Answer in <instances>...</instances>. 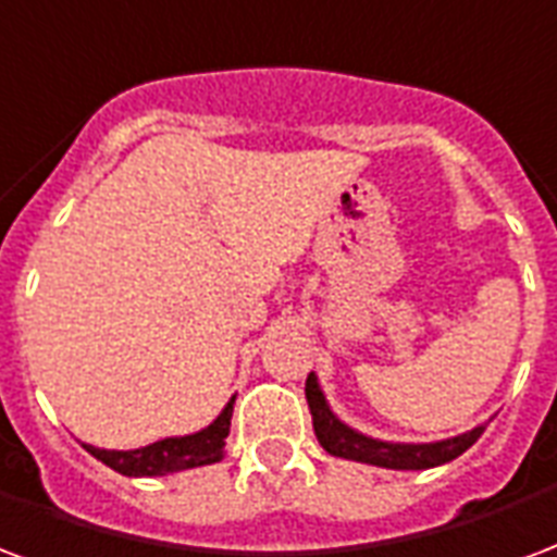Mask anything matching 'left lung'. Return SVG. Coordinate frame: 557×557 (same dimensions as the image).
Masks as SVG:
<instances>
[{"label": "left lung", "instance_id": "1", "mask_svg": "<svg viewBox=\"0 0 557 557\" xmlns=\"http://www.w3.org/2000/svg\"><path fill=\"white\" fill-rule=\"evenodd\" d=\"M307 405H310L315 436H319L321 448L327 455L360 460V463H372V467L383 469H431L440 467V463H448V460L463 455L487 428V422H484V425L472 428L467 434L440 440V443H383V440L360 434V431L345 425L342 419H336L327 398L321 393L315 372H310V377H307Z\"/></svg>", "mask_w": 557, "mask_h": 557}]
</instances>
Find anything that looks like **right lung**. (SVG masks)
<instances>
[{
    "mask_svg": "<svg viewBox=\"0 0 557 557\" xmlns=\"http://www.w3.org/2000/svg\"><path fill=\"white\" fill-rule=\"evenodd\" d=\"M233 405L236 398H230L226 407L218 413L212 425L188 436H168L159 443H150L144 448H132V451H109V448L85 446L90 455L102 460L121 475H168V472H183V469L206 467V463H218L226 451V434H230V419H233Z\"/></svg>",
    "mask_w": 557,
    "mask_h": 557,
    "instance_id": "obj_1",
    "label": "right lung"
}]
</instances>
